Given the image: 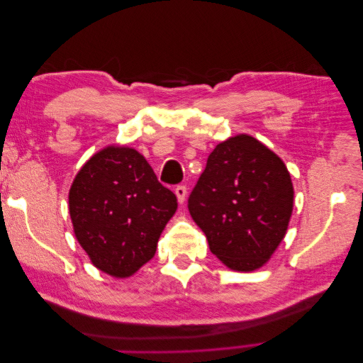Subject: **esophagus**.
<instances>
[{
  "mask_svg": "<svg viewBox=\"0 0 363 363\" xmlns=\"http://www.w3.org/2000/svg\"><path fill=\"white\" fill-rule=\"evenodd\" d=\"M175 195H177V200H179V203H184V200H186V195H188V189H186V186L184 184H179V186H175Z\"/></svg>",
  "mask_w": 363,
  "mask_h": 363,
  "instance_id": "esophagus-1",
  "label": "esophagus"
}]
</instances>
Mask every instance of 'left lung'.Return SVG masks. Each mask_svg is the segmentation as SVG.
<instances>
[{
	"label": "left lung",
	"instance_id": "1",
	"mask_svg": "<svg viewBox=\"0 0 363 363\" xmlns=\"http://www.w3.org/2000/svg\"><path fill=\"white\" fill-rule=\"evenodd\" d=\"M188 207L219 260L230 269L255 271L286 235L294 207L291 175L257 139L230 138L207 157Z\"/></svg>",
	"mask_w": 363,
	"mask_h": 363
}]
</instances>
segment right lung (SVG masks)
Segmentation results:
<instances>
[{"label":"right lung","instance_id":"obj_1","mask_svg":"<svg viewBox=\"0 0 363 363\" xmlns=\"http://www.w3.org/2000/svg\"><path fill=\"white\" fill-rule=\"evenodd\" d=\"M175 195L133 148L107 147L87 160L69 191L74 233L94 265L130 277L155 257Z\"/></svg>","mask_w":363,"mask_h":363}]
</instances>
